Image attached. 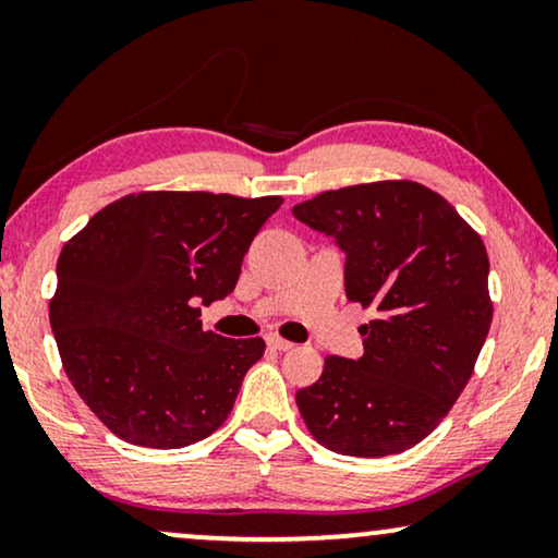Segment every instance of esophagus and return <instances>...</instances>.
<instances>
[{
    "mask_svg": "<svg viewBox=\"0 0 558 558\" xmlns=\"http://www.w3.org/2000/svg\"><path fill=\"white\" fill-rule=\"evenodd\" d=\"M266 345L271 350H279V353H284V350H292L294 345L284 338H279V335H266Z\"/></svg>",
    "mask_w": 558,
    "mask_h": 558,
    "instance_id": "obj_1",
    "label": "esophagus"
}]
</instances>
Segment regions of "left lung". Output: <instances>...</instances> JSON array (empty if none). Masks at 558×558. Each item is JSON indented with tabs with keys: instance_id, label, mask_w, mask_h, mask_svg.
I'll list each match as a JSON object with an SVG mask.
<instances>
[{
	"instance_id": "obj_1",
	"label": "left lung",
	"mask_w": 558,
	"mask_h": 558,
	"mask_svg": "<svg viewBox=\"0 0 558 558\" xmlns=\"http://www.w3.org/2000/svg\"><path fill=\"white\" fill-rule=\"evenodd\" d=\"M345 251V294L376 319L363 355L325 357L296 391L312 437L338 454L386 457L437 429L475 371L493 323L485 243L434 190L380 180L292 208Z\"/></svg>"
}]
</instances>
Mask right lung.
I'll return each mask as SVG.
<instances>
[{
  "instance_id": "add662e5",
  "label": "right lung",
  "mask_w": 558,
  "mask_h": 558,
  "mask_svg": "<svg viewBox=\"0 0 558 558\" xmlns=\"http://www.w3.org/2000/svg\"><path fill=\"white\" fill-rule=\"evenodd\" d=\"M279 195H124L58 258L50 327L65 376L129 445L178 449L231 414L264 340L203 330L201 304L223 300Z\"/></svg>"
}]
</instances>
